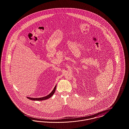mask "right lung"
Wrapping results in <instances>:
<instances>
[{
	"label": "right lung",
	"instance_id": "obj_1",
	"mask_svg": "<svg viewBox=\"0 0 129 129\" xmlns=\"http://www.w3.org/2000/svg\"><path fill=\"white\" fill-rule=\"evenodd\" d=\"M56 86V85H55L54 88V89L53 90V91L51 92L49 95H48L47 96H46L45 97H42V98H30V97H27V98H28V99H29V100H34V101H43V100H45L49 99L53 95V94H54V93L55 92Z\"/></svg>",
	"mask_w": 129,
	"mask_h": 129
}]
</instances>
